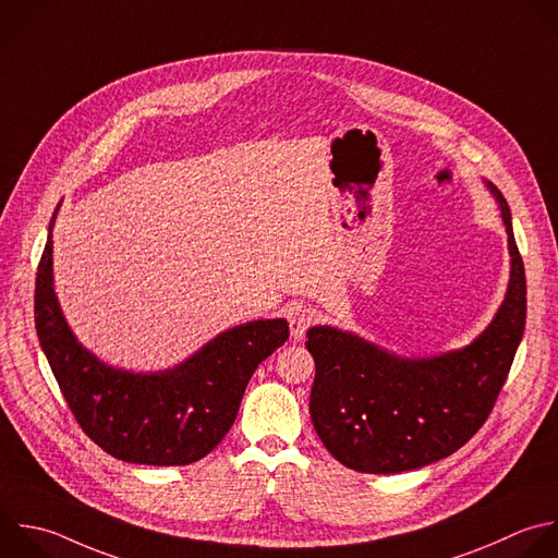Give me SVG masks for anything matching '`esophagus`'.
I'll return each mask as SVG.
<instances>
[{
	"instance_id": "esophagus-1",
	"label": "esophagus",
	"mask_w": 558,
	"mask_h": 558,
	"mask_svg": "<svg viewBox=\"0 0 558 558\" xmlns=\"http://www.w3.org/2000/svg\"><path fill=\"white\" fill-rule=\"evenodd\" d=\"M314 323V312L310 307H296L290 314V333L294 340H303L305 331L310 329V325Z\"/></svg>"
}]
</instances>
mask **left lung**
<instances>
[{
  "label": "left lung",
  "mask_w": 558,
  "mask_h": 558,
  "mask_svg": "<svg viewBox=\"0 0 558 558\" xmlns=\"http://www.w3.org/2000/svg\"><path fill=\"white\" fill-rule=\"evenodd\" d=\"M484 185L508 233L510 279L493 320L466 347L405 357L353 331L307 329L312 423L353 471L401 473L451 456L482 427L506 381L525 327V272L508 203L490 181Z\"/></svg>",
  "instance_id": "obj_1"
}]
</instances>
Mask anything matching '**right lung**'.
I'll return each mask as SVG.
<instances>
[{
    "instance_id": "obj_1",
    "label": "right lung",
    "mask_w": 558,
    "mask_h": 558,
    "mask_svg": "<svg viewBox=\"0 0 558 558\" xmlns=\"http://www.w3.org/2000/svg\"><path fill=\"white\" fill-rule=\"evenodd\" d=\"M59 209L61 203L37 272L35 323L78 425L124 462L177 466L205 458L231 429L255 368L288 340V320L235 325L166 371L111 366L78 342L57 299L52 229Z\"/></svg>"
}]
</instances>
